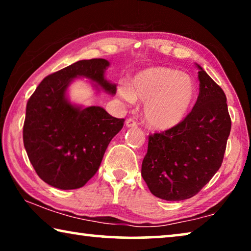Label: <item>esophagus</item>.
<instances>
[{
    "instance_id": "obj_1",
    "label": "esophagus",
    "mask_w": 251,
    "mask_h": 251,
    "mask_svg": "<svg viewBox=\"0 0 251 251\" xmlns=\"http://www.w3.org/2000/svg\"><path fill=\"white\" fill-rule=\"evenodd\" d=\"M125 124H126L127 127H133V128H134V127H137L138 123L136 122V121L134 120V118H127Z\"/></svg>"
}]
</instances>
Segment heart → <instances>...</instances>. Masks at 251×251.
<instances>
[{
	"instance_id": "b5f03b06",
	"label": "heart",
	"mask_w": 251,
	"mask_h": 251,
	"mask_svg": "<svg viewBox=\"0 0 251 251\" xmlns=\"http://www.w3.org/2000/svg\"><path fill=\"white\" fill-rule=\"evenodd\" d=\"M118 94L126 101L141 100L144 120L152 128H173L185 120L192 108L196 85L190 76L171 67H150L134 76L130 86L122 84Z\"/></svg>"
}]
</instances>
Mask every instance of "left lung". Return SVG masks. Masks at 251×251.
<instances>
[{"instance_id":"8db88e82","label":"left lung","mask_w":251,"mask_h":251,"mask_svg":"<svg viewBox=\"0 0 251 251\" xmlns=\"http://www.w3.org/2000/svg\"><path fill=\"white\" fill-rule=\"evenodd\" d=\"M199 94L180 124L148 136L142 176L154 196L192 198L222 166L231 120L222 87L198 65Z\"/></svg>"}]
</instances>
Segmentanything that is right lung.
Wrapping results in <instances>:
<instances>
[{
	"mask_svg": "<svg viewBox=\"0 0 251 251\" xmlns=\"http://www.w3.org/2000/svg\"><path fill=\"white\" fill-rule=\"evenodd\" d=\"M108 61L83 59L42 80L26 104L23 142L32 166L42 180L59 189L83 187L99 171L109 142L123 128L100 106L80 108L66 100L75 77L90 78L109 93L116 86L104 78Z\"/></svg>",
	"mask_w": 251,
	"mask_h": 251,
	"instance_id": "add662e5",
	"label": "right lung"
}]
</instances>
